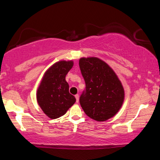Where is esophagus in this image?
I'll list each match as a JSON object with an SVG mask.
<instances>
[{"label": "esophagus", "instance_id": "esophagus-1", "mask_svg": "<svg viewBox=\"0 0 160 160\" xmlns=\"http://www.w3.org/2000/svg\"><path fill=\"white\" fill-rule=\"evenodd\" d=\"M75 97L76 98V102L78 103V102H79V94H75Z\"/></svg>", "mask_w": 160, "mask_h": 160}]
</instances>
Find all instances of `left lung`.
Masks as SVG:
<instances>
[{
	"instance_id": "1",
	"label": "left lung",
	"mask_w": 160,
	"mask_h": 160,
	"mask_svg": "<svg viewBox=\"0 0 160 160\" xmlns=\"http://www.w3.org/2000/svg\"><path fill=\"white\" fill-rule=\"evenodd\" d=\"M79 66L86 85L80 103L87 116L97 121L114 116L125 97L122 83L115 72L97 57L81 58Z\"/></svg>"
}]
</instances>
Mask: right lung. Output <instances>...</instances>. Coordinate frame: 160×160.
<instances>
[{
	"label": "right lung",
	"instance_id": "add662e5",
	"mask_svg": "<svg viewBox=\"0 0 160 160\" xmlns=\"http://www.w3.org/2000/svg\"><path fill=\"white\" fill-rule=\"evenodd\" d=\"M73 66L72 61H60L45 72L37 91L38 104L48 117L58 118L63 116L75 104V97L69 92L66 76Z\"/></svg>",
	"mask_w": 160,
	"mask_h": 160
}]
</instances>
